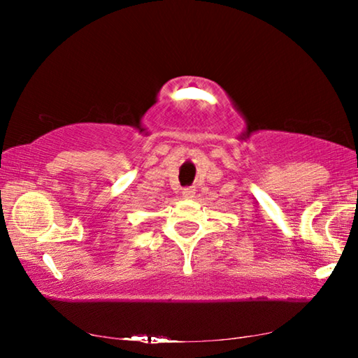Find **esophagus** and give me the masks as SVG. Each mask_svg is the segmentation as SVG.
Listing matches in <instances>:
<instances>
[{"instance_id": "obj_1", "label": "esophagus", "mask_w": 358, "mask_h": 358, "mask_svg": "<svg viewBox=\"0 0 358 358\" xmlns=\"http://www.w3.org/2000/svg\"><path fill=\"white\" fill-rule=\"evenodd\" d=\"M194 187H185L183 189V197H186V199H189V197H194Z\"/></svg>"}]
</instances>
